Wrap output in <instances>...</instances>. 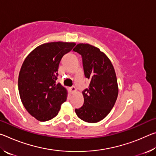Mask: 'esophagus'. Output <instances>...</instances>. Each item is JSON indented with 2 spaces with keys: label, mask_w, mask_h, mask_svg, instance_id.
<instances>
[{
  "label": "esophagus",
  "mask_w": 156,
  "mask_h": 156,
  "mask_svg": "<svg viewBox=\"0 0 156 156\" xmlns=\"http://www.w3.org/2000/svg\"><path fill=\"white\" fill-rule=\"evenodd\" d=\"M69 90H70V92L72 94H73V93H74V92H76V87L74 86H73V87H70L69 88Z\"/></svg>",
  "instance_id": "obj_1"
}]
</instances>
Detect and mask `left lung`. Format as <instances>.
Masks as SVG:
<instances>
[{
  "mask_svg": "<svg viewBox=\"0 0 156 156\" xmlns=\"http://www.w3.org/2000/svg\"><path fill=\"white\" fill-rule=\"evenodd\" d=\"M81 55L84 76L90 80L83 91L84 104L76 109V115L87 122L95 123L106 117L117 100L118 87L112 62L97 47L78 44L73 49Z\"/></svg>",
  "mask_w": 156,
  "mask_h": 156,
  "instance_id": "8db88e82",
  "label": "left lung"
}]
</instances>
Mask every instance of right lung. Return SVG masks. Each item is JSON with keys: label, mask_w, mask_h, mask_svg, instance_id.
<instances>
[{"label": "right lung", "mask_w": 156, "mask_h": 156, "mask_svg": "<svg viewBox=\"0 0 156 156\" xmlns=\"http://www.w3.org/2000/svg\"><path fill=\"white\" fill-rule=\"evenodd\" d=\"M74 43L52 42L34 49L23 62L18 76V91L30 114L41 122L58 115L67 100V89L56 83L62 56Z\"/></svg>", "instance_id": "right-lung-1"}]
</instances>
